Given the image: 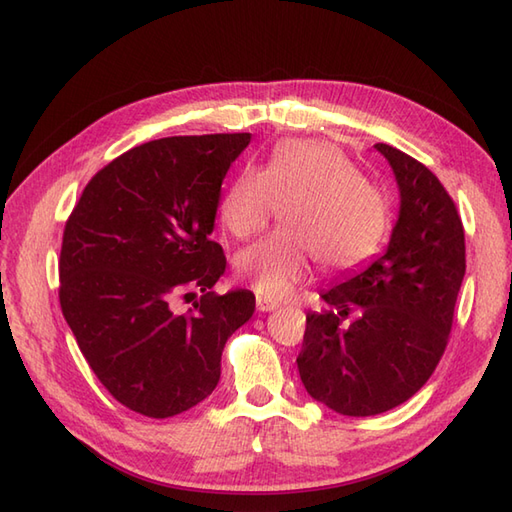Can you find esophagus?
<instances>
[{"instance_id": "34e87169", "label": "esophagus", "mask_w": 512, "mask_h": 512, "mask_svg": "<svg viewBox=\"0 0 512 512\" xmlns=\"http://www.w3.org/2000/svg\"><path fill=\"white\" fill-rule=\"evenodd\" d=\"M280 304L273 302V299H267V297H258L256 299V308L260 310V313H271V310H276Z\"/></svg>"}]
</instances>
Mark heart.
Returning <instances> with one entry per match:
<instances>
[{"label": "heart", "mask_w": 512, "mask_h": 512, "mask_svg": "<svg viewBox=\"0 0 512 512\" xmlns=\"http://www.w3.org/2000/svg\"><path fill=\"white\" fill-rule=\"evenodd\" d=\"M278 204L284 230L245 247L236 273L267 299H284L308 278L310 254L326 269H352L378 252L386 232V204L360 180L339 149L317 141H289L260 169L234 176L219 215L236 239L265 226Z\"/></svg>", "instance_id": "obj_1"}]
</instances>
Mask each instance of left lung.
<instances>
[{"label":"left lung","mask_w":512,"mask_h":512,"mask_svg":"<svg viewBox=\"0 0 512 512\" xmlns=\"http://www.w3.org/2000/svg\"><path fill=\"white\" fill-rule=\"evenodd\" d=\"M400 210L389 245L321 295L334 310L308 313L299 378L315 402L371 417L410 400L445 352L465 278V232L452 197L421 162L386 143ZM359 310L343 329L340 321Z\"/></svg>","instance_id":"left-lung-1"}]
</instances>
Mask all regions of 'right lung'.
Masks as SVG:
<instances>
[{"mask_svg":"<svg viewBox=\"0 0 512 512\" xmlns=\"http://www.w3.org/2000/svg\"><path fill=\"white\" fill-rule=\"evenodd\" d=\"M252 134L169 136L121 154L86 184L65 226L60 306L110 395L145 417L197 406L230 336L254 315L247 289L210 291L226 256L210 241L221 184ZM203 297L189 316L180 294Z\"/></svg>","mask_w":512,"mask_h":512,"instance_id":"obj_1","label":"right lung"}]
</instances>
